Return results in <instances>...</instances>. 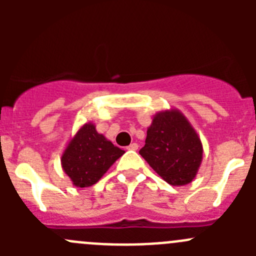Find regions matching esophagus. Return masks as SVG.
I'll return each instance as SVG.
<instances>
[{"label": "esophagus", "mask_w": 256, "mask_h": 256, "mask_svg": "<svg viewBox=\"0 0 256 256\" xmlns=\"http://www.w3.org/2000/svg\"><path fill=\"white\" fill-rule=\"evenodd\" d=\"M138 148V144L136 142H132V144H128V150H130V151H136Z\"/></svg>", "instance_id": "obj_1"}]
</instances>
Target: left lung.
Masks as SVG:
<instances>
[{"instance_id": "8db88e82", "label": "left lung", "mask_w": 256, "mask_h": 256, "mask_svg": "<svg viewBox=\"0 0 256 256\" xmlns=\"http://www.w3.org/2000/svg\"><path fill=\"white\" fill-rule=\"evenodd\" d=\"M140 154L167 183L184 186L197 176L203 144L197 131L180 110H162L152 118L147 128Z\"/></svg>"}]
</instances>
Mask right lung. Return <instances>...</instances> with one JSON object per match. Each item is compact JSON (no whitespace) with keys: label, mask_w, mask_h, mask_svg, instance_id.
<instances>
[{"label":"right lung","mask_w":256,"mask_h":256,"mask_svg":"<svg viewBox=\"0 0 256 256\" xmlns=\"http://www.w3.org/2000/svg\"><path fill=\"white\" fill-rule=\"evenodd\" d=\"M124 154V150L98 132L95 124L88 121L68 141L60 164L73 186L85 188L95 184Z\"/></svg>","instance_id":"right-lung-1"}]
</instances>
